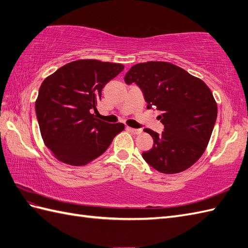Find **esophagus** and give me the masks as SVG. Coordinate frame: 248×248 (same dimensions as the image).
<instances>
[{
	"label": "esophagus",
	"mask_w": 248,
	"mask_h": 248,
	"mask_svg": "<svg viewBox=\"0 0 248 248\" xmlns=\"http://www.w3.org/2000/svg\"><path fill=\"white\" fill-rule=\"evenodd\" d=\"M126 129L134 135H140L142 132V129H136V128H131V127H126Z\"/></svg>",
	"instance_id": "34e87169"
}]
</instances>
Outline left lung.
<instances>
[{
    "mask_svg": "<svg viewBox=\"0 0 248 248\" xmlns=\"http://www.w3.org/2000/svg\"><path fill=\"white\" fill-rule=\"evenodd\" d=\"M124 81L138 84L148 109L162 112V135L144 129L154 146L142 154L143 159L162 173L188 170L204 154L217 120L218 107L208 86L179 66L159 61L134 65Z\"/></svg>",
    "mask_w": 248,
    "mask_h": 248,
    "instance_id": "obj_1",
    "label": "left lung"
}]
</instances>
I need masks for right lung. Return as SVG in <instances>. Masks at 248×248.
<instances>
[{
    "mask_svg": "<svg viewBox=\"0 0 248 248\" xmlns=\"http://www.w3.org/2000/svg\"><path fill=\"white\" fill-rule=\"evenodd\" d=\"M124 69L120 63L77 60L48 76L39 89L35 112L42 139L54 158L84 166L103 154L124 129L96 119L102 89Z\"/></svg>",
    "mask_w": 248,
    "mask_h": 248,
    "instance_id": "add662e5",
    "label": "right lung"
}]
</instances>
